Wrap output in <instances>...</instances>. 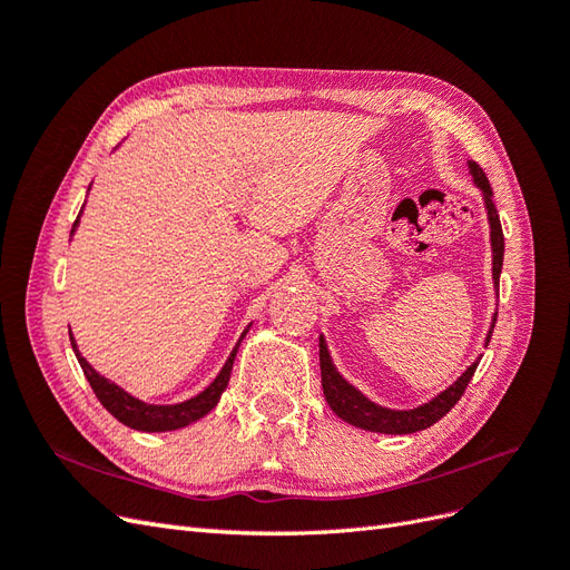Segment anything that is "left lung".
Masks as SVG:
<instances>
[{
	"instance_id": "obj_1",
	"label": "left lung",
	"mask_w": 570,
	"mask_h": 570,
	"mask_svg": "<svg viewBox=\"0 0 570 570\" xmlns=\"http://www.w3.org/2000/svg\"><path fill=\"white\" fill-rule=\"evenodd\" d=\"M469 168H471L475 185L482 189V197H485V206H488L490 239H492V278H494V287H497L499 285V273H502V262H504L502 223H499L497 206L492 202V187H490L485 170H482L475 161H469ZM492 323H497V314H494ZM492 327H490L485 344L492 337ZM318 347H321V383H323L325 402L331 404V409L337 413L342 421H347L356 428L371 430V433H385V435L419 433V430H425L433 423H438L442 416H446V413H450L454 409V404L461 400V394L465 392V387H469L471 377H473V373L480 364V358L473 361V364L461 373L456 383H452L444 392L433 396V400H430L428 404H421V406L409 409V411H394V409H385L381 404H373L368 396H364L354 385L344 381V377L337 373V368L333 364L331 352H327V344H325L323 335H321Z\"/></svg>"
}]
</instances>
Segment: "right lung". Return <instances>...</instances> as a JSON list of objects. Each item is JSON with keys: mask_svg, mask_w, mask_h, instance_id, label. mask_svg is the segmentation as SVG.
<instances>
[{"mask_svg": "<svg viewBox=\"0 0 570 570\" xmlns=\"http://www.w3.org/2000/svg\"><path fill=\"white\" fill-rule=\"evenodd\" d=\"M76 226H78V218L73 223V230H76ZM73 230H71V235H73ZM245 335H247V331L243 333V337ZM243 337L237 340L235 350L230 352V356L226 361V366L220 368V373L216 375V381L209 387L199 392L197 396H193V400L180 402V404H166V406L135 400V396L128 394L124 387H118L116 383L107 381L105 375H99L88 364V361L80 356L73 335H71V344H73V352L78 356V364H80L85 377H88V383L92 385V392L97 394V400L101 402V406H105L114 419H118L120 423L132 428V430H142V433H164V430H178V428H185L189 423L199 421L202 416H206V413H209L218 404L223 390L228 387L233 361H235V354H237V347H239V342H243Z\"/></svg>", "mask_w": 570, "mask_h": 570, "instance_id": "1", "label": "right lung"}]
</instances>
